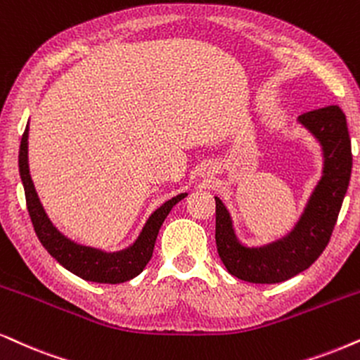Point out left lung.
Here are the masks:
<instances>
[{"label":"left lung","mask_w":360,"mask_h":360,"mask_svg":"<svg viewBox=\"0 0 360 360\" xmlns=\"http://www.w3.org/2000/svg\"><path fill=\"white\" fill-rule=\"evenodd\" d=\"M299 124L321 144L322 176L292 231L269 244L249 248L236 236L231 214L216 199V244L222 264L238 279L276 284L306 271L329 244L352 171V151L345 115L339 106L304 112Z\"/></svg>","instance_id":"1"}]
</instances>
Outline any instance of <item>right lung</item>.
Instances as JSON below:
<instances>
[{
    "mask_svg": "<svg viewBox=\"0 0 360 360\" xmlns=\"http://www.w3.org/2000/svg\"><path fill=\"white\" fill-rule=\"evenodd\" d=\"M28 134L30 126H26L22 133L20 144V156H18V165H20V176L22 181L26 195V206L33 222L34 233L38 236L39 243L43 248L61 264L65 269L76 274L81 279L89 282H99V284H120L133 279L143 272L149 259L153 257L154 244L161 229L162 222L181 199H184L188 193H181L174 195L158 207L144 224L138 239L134 240L129 248L116 252H106L101 249L91 248L75 243L65 234L59 233L54 224L49 221L43 204H41L38 193H36L33 179L30 174L28 165Z\"/></svg>",
    "mask_w": 360,
    "mask_h": 360,
    "instance_id": "obj_1",
    "label": "right lung"
}]
</instances>
